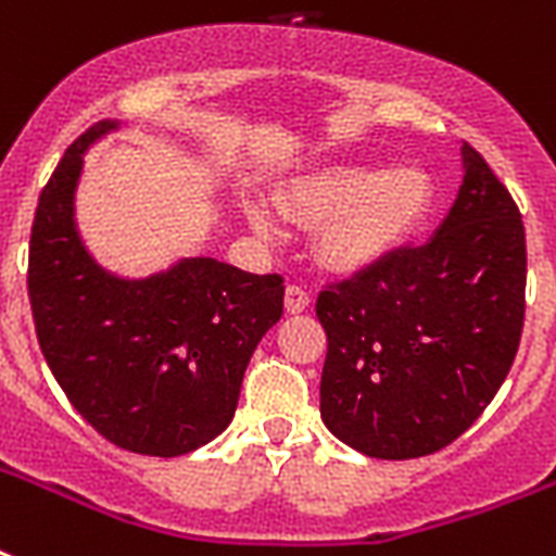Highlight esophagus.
I'll return each mask as SVG.
<instances>
[{
	"mask_svg": "<svg viewBox=\"0 0 556 556\" xmlns=\"http://www.w3.org/2000/svg\"><path fill=\"white\" fill-rule=\"evenodd\" d=\"M312 305V294L305 291L303 286H288L286 288V312L288 314H300Z\"/></svg>",
	"mask_w": 556,
	"mask_h": 556,
	"instance_id": "esophagus-1",
	"label": "esophagus"
}]
</instances>
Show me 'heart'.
<instances>
[{"label": "heart", "mask_w": 556, "mask_h": 556, "mask_svg": "<svg viewBox=\"0 0 556 556\" xmlns=\"http://www.w3.org/2000/svg\"><path fill=\"white\" fill-rule=\"evenodd\" d=\"M432 204V181L418 167H338L308 178L291 192L286 210L308 222H326L317 236V253L340 270L366 268L387 256ZM253 227L270 233V216L251 210Z\"/></svg>", "instance_id": "b5f03b06"}]
</instances>
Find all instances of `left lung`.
<instances>
[{"label": "left lung", "mask_w": 556, "mask_h": 556, "mask_svg": "<svg viewBox=\"0 0 556 556\" xmlns=\"http://www.w3.org/2000/svg\"><path fill=\"white\" fill-rule=\"evenodd\" d=\"M465 181L432 239L326 286L320 415L371 458H418L484 413L526 323V227L508 187L462 143Z\"/></svg>", "instance_id": "1"}]
</instances>
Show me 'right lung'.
Here are the masks:
<instances>
[{"instance_id": "right-lung-1", "label": "right lung", "mask_w": 556, "mask_h": 556, "mask_svg": "<svg viewBox=\"0 0 556 556\" xmlns=\"http://www.w3.org/2000/svg\"><path fill=\"white\" fill-rule=\"evenodd\" d=\"M117 129L100 121L65 150L39 192L28 296L48 369L72 406L117 447L185 456L225 430L244 369L282 317V277L195 256L121 279L91 260L74 225L83 152Z\"/></svg>"}]
</instances>
